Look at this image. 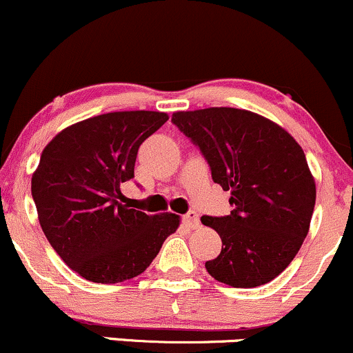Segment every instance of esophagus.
Masks as SVG:
<instances>
[{"instance_id": "esophagus-1", "label": "esophagus", "mask_w": 353, "mask_h": 353, "mask_svg": "<svg viewBox=\"0 0 353 353\" xmlns=\"http://www.w3.org/2000/svg\"><path fill=\"white\" fill-rule=\"evenodd\" d=\"M183 223L188 228H198L200 226V216H198L196 211H188V213L183 214Z\"/></svg>"}]
</instances>
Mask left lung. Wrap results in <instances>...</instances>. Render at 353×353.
Returning <instances> with one entry per match:
<instances>
[{
  "label": "left lung",
  "instance_id": "8db88e82",
  "mask_svg": "<svg viewBox=\"0 0 353 353\" xmlns=\"http://www.w3.org/2000/svg\"><path fill=\"white\" fill-rule=\"evenodd\" d=\"M214 183L231 193L226 216H201L223 246L205 268L233 288H258L291 264L309 233L316 183L301 145L283 127L233 107L175 112Z\"/></svg>",
  "mask_w": 353,
  "mask_h": 353
}]
</instances>
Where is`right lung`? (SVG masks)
Returning a JSON list of instances; mask_svg holds the SVG:
<instances>
[{
    "label": "right lung",
    "mask_w": 353,
    "mask_h": 353,
    "mask_svg": "<svg viewBox=\"0 0 353 353\" xmlns=\"http://www.w3.org/2000/svg\"><path fill=\"white\" fill-rule=\"evenodd\" d=\"M168 120L163 112H110L74 123L46 145L31 193L46 238L87 281L115 284L142 274L180 225L173 213L123 205L139 147Z\"/></svg>",
    "instance_id": "obj_1"
}]
</instances>
